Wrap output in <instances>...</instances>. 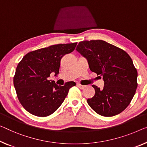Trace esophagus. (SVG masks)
I'll list each match as a JSON object with an SVG mask.
<instances>
[{
    "label": "esophagus",
    "mask_w": 147,
    "mask_h": 147,
    "mask_svg": "<svg viewBox=\"0 0 147 147\" xmlns=\"http://www.w3.org/2000/svg\"><path fill=\"white\" fill-rule=\"evenodd\" d=\"M77 86H78V87H79L80 89H84V88H85V87H86V86H84V85L80 84H79V83H78Z\"/></svg>",
    "instance_id": "esophagus-1"
}]
</instances>
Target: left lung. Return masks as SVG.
Returning <instances> with one entry per match:
<instances>
[{"mask_svg":"<svg viewBox=\"0 0 147 147\" xmlns=\"http://www.w3.org/2000/svg\"><path fill=\"white\" fill-rule=\"evenodd\" d=\"M76 50L86 59L90 71L104 81L103 89L92 85L95 94L87 100L90 108L105 117L122 112L129 105L137 88V71L130 56L100 39L80 41Z\"/></svg>","mask_w":147,"mask_h":147,"instance_id":"8db88e82","label":"left lung"}]
</instances>
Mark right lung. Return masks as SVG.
Segmentation results:
<instances>
[{
    "instance_id": "obj_1",
    "label": "right lung",
    "mask_w": 147,
    "mask_h": 147,
    "mask_svg": "<svg viewBox=\"0 0 147 147\" xmlns=\"http://www.w3.org/2000/svg\"><path fill=\"white\" fill-rule=\"evenodd\" d=\"M77 43L57 44L28 53L18 65L14 86L18 98L26 111L38 117L54 113L62 104L74 82L58 86L49 80L59 74L61 58L73 52Z\"/></svg>"
}]
</instances>
